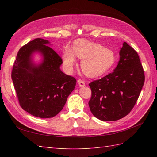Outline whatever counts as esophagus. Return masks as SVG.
Instances as JSON below:
<instances>
[{"label":"esophagus","mask_w":157,"mask_h":157,"mask_svg":"<svg viewBox=\"0 0 157 157\" xmlns=\"http://www.w3.org/2000/svg\"><path fill=\"white\" fill-rule=\"evenodd\" d=\"M78 82V84L79 86V87H84L85 85H86L85 82L82 80V79H79Z\"/></svg>","instance_id":"34e87169"}]
</instances>
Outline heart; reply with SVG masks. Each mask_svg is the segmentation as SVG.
Listing matches in <instances>:
<instances>
[{
    "label": "heart",
    "instance_id": "heart-1",
    "mask_svg": "<svg viewBox=\"0 0 157 157\" xmlns=\"http://www.w3.org/2000/svg\"><path fill=\"white\" fill-rule=\"evenodd\" d=\"M75 56L82 59V71L90 77L103 75L112 67L116 61L115 54L112 50L83 39L76 40L72 49H67L63 54V63L69 70H71L75 65Z\"/></svg>",
    "mask_w": 157,
    "mask_h": 157
}]
</instances>
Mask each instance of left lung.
Wrapping results in <instances>:
<instances>
[{
    "mask_svg": "<svg viewBox=\"0 0 157 157\" xmlns=\"http://www.w3.org/2000/svg\"><path fill=\"white\" fill-rule=\"evenodd\" d=\"M119 55L114 71L89 84L90 109L101 121H117L128 115L144 84V69L137 52L125 42Z\"/></svg>",
    "mask_w": 157,
    "mask_h": 157,
    "instance_id": "left-lung-1",
    "label": "left lung"
}]
</instances>
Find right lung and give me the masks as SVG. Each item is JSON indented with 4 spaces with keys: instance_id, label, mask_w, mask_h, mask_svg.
<instances>
[{
    "instance_id": "right-lung-1",
    "label": "right lung",
    "mask_w": 157,
    "mask_h": 157,
    "mask_svg": "<svg viewBox=\"0 0 157 157\" xmlns=\"http://www.w3.org/2000/svg\"><path fill=\"white\" fill-rule=\"evenodd\" d=\"M49 42L36 38L19 49L13 65L11 78L21 107L37 117L51 118L65 106L76 85L75 78L60 69L62 59L47 46ZM43 55L38 65L32 55Z\"/></svg>"
}]
</instances>
